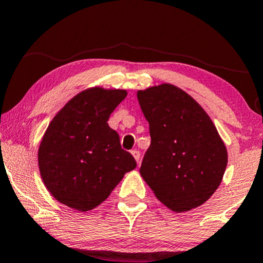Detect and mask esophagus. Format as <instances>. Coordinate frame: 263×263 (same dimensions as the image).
I'll return each mask as SVG.
<instances>
[{
  "label": "esophagus",
  "mask_w": 263,
  "mask_h": 263,
  "mask_svg": "<svg viewBox=\"0 0 263 263\" xmlns=\"http://www.w3.org/2000/svg\"><path fill=\"white\" fill-rule=\"evenodd\" d=\"M131 154H132V156L135 157V160L137 161V162H139V156H141V154H139L138 150H136V149H135V150H132Z\"/></svg>",
  "instance_id": "esophagus-1"
}]
</instances>
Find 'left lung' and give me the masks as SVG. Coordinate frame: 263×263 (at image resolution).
Masks as SVG:
<instances>
[{
	"label": "left lung",
	"mask_w": 263,
	"mask_h": 263,
	"mask_svg": "<svg viewBox=\"0 0 263 263\" xmlns=\"http://www.w3.org/2000/svg\"><path fill=\"white\" fill-rule=\"evenodd\" d=\"M137 99L152 137L139 172L171 211L199 207L216 191L227 150L204 109L184 90L161 84L139 90Z\"/></svg>",
	"instance_id": "8db88e82"
}]
</instances>
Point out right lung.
<instances>
[{
  "label": "right lung",
  "mask_w": 263,
  "mask_h": 263,
  "mask_svg": "<svg viewBox=\"0 0 263 263\" xmlns=\"http://www.w3.org/2000/svg\"><path fill=\"white\" fill-rule=\"evenodd\" d=\"M126 96V90L90 87L69 100L49 124L38 166L45 187L62 204L91 211L137 166L107 122Z\"/></svg>",
  "instance_id": "right-lung-1"
}]
</instances>
